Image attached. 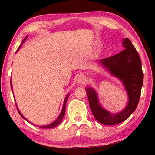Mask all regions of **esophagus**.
<instances>
[{
  "mask_svg": "<svg viewBox=\"0 0 155 155\" xmlns=\"http://www.w3.org/2000/svg\"><path fill=\"white\" fill-rule=\"evenodd\" d=\"M86 81H87V79H86V77L83 75H79L77 77V83H78L84 84L86 83Z\"/></svg>",
  "mask_w": 155,
  "mask_h": 155,
  "instance_id": "esophagus-1",
  "label": "esophagus"
}]
</instances>
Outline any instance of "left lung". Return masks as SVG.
<instances>
[{"mask_svg": "<svg viewBox=\"0 0 155 155\" xmlns=\"http://www.w3.org/2000/svg\"><path fill=\"white\" fill-rule=\"evenodd\" d=\"M122 45L125 48L124 51L101 59L99 63L122 82L128 96L127 107L118 114L110 113L99 103L96 91L91 87H86L91 112L97 121L104 125H114L125 121L135 111L140 101L143 81L140 57L129 39H123Z\"/></svg>", "mask_w": 155, "mask_h": 155, "instance_id": "left-lung-1", "label": "left lung"}]
</instances>
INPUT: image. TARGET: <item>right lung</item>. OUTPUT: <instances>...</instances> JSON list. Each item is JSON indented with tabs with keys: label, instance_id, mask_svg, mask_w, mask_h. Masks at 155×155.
Returning a JSON list of instances; mask_svg holds the SVG:
<instances>
[{
	"label": "right lung",
	"instance_id": "right-lung-1",
	"mask_svg": "<svg viewBox=\"0 0 155 155\" xmlns=\"http://www.w3.org/2000/svg\"><path fill=\"white\" fill-rule=\"evenodd\" d=\"M27 37L28 36H27V37H25V38L24 39V40H23V41H22V42L21 43V44L20 45V46H19V48H18V50H19L20 48V47H21V46L23 44V43L25 42V41H26V40H27ZM10 83H11V88H12V90H13V86H12V81H10ZM69 95H70V94H68V95H67V96L65 97V100H64V105H63V107H62V110H61V114H59V117H57V119L55 120V121L54 122H52L51 124H48V125H46V126H40V128H54V127H57V125H59L60 123H61V122H62V120H63V118H64V115H65V105H66V102H67V100H68V97H69ZM16 107H17V110H18V112L19 113V114L20 115V116L22 117V118H24L25 120H27V122H30L29 121H28V120L25 118V117L23 116L22 115V114H21L20 113V111H19V109H18V107H17V105H16ZM31 123V122H30ZM35 125V124H34Z\"/></svg>",
	"mask_w": 155,
	"mask_h": 155
}]
</instances>
